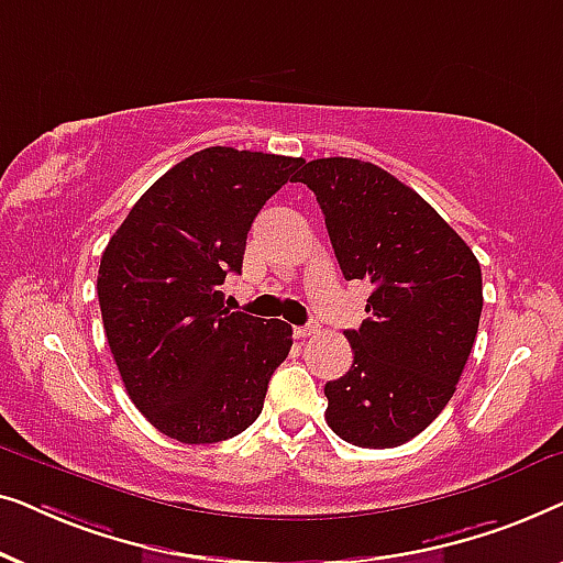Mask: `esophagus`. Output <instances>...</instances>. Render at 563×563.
Returning a JSON list of instances; mask_svg holds the SVG:
<instances>
[{"instance_id":"obj_1","label":"esophagus","mask_w":563,"mask_h":563,"mask_svg":"<svg viewBox=\"0 0 563 563\" xmlns=\"http://www.w3.org/2000/svg\"><path fill=\"white\" fill-rule=\"evenodd\" d=\"M312 333H318V328H314V325H302V328H295V338H299V341H305V338H310Z\"/></svg>"}]
</instances>
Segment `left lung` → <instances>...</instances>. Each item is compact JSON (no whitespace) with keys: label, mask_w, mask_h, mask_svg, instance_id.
<instances>
[{"label":"left lung","mask_w":563,"mask_h":563,"mask_svg":"<svg viewBox=\"0 0 563 563\" xmlns=\"http://www.w3.org/2000/svg\"><path fill=\"white\" fill-rule=\"evenodd\" d=\"M297 181L325 214L349 282H368V318L345 330L353 364L325 384V420L361 449H395L456 391L482 314V268L418 191L358 158H318Z\"/></svg>","instance_id":"8db88e82"}]
</instances>
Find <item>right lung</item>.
<instances>
[{
    "mask_svg": "<svg viewBox=\"0 0 563 563\" xmlns=\"http://www.w3.org/2000/svg\"><path fill=\"white\" fill-rule=\"evenodd\" d=\"M302 158L197 151L137 199L102 253L104 335L133 405L181 443H218L261 415L291 328L230 312L220 287L241 274L245 238Z\"/></svg>",
    "mask_w": 563,
    "mask_h": 563,
    "instance_id": "obj_1",
    "label": "right lung"
}]
</instances>
